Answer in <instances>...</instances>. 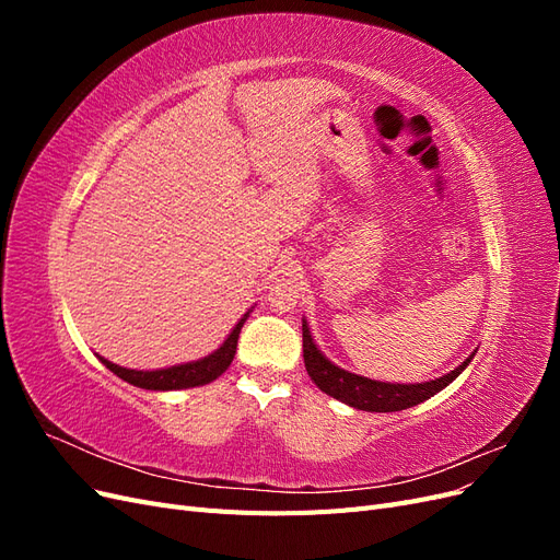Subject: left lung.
Here are the masks:
<instances>
[{"label":"left lung","instance_id":"obj_1","mask_svg":"<svg viewBox=\"0 0 560 560\" xmlns=\"http://www.w3.org/2000/svg\"><path fill=\"white\" fill-rule=\"evenodd\" d=\"M303 362H306V371L311 381L322 389V393L343 401L352 409L371 411V413H389V411H404L411 406L434 397L442 393L446 385H451L463 371L469 366L471 358L477 354L474 350L465 362L457 364L448 374L439 376L434 381L425 383H387V381H374L360 374H352L348 369H341L334 364L325 352H322L311 334L308 319L303 317Z\"/></svg>","mask_w":560,"mask_h":560}]
</instances>
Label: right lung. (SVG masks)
<instances>
[{
    "instance_id": "add662e5",
    "label": "right lung",
    "mask_w": 560,
    "mask_h": 560,
    "mask_svg": "<svg viewBox=\"0 0 560 560\" xmlns=\"http://www.w3.org/2000/svg\"><path fill=\"white\" fill-rule=\"evenodd\" d=\"M254 308V306H252ZM252 308H247V313L235 322V327L231 329V334L224 338V343L219 346L217 350H212L210 354L194 362H184V364H175V366H165V369H126L118 366L105 358L97 360L103 362L112 374H116L118 378H124L126 383L142 387V389H156V393H171V389H186V387H198V385H208L212 381H217L224 371L231 366L233 358H235V348H238V336L241 329L247 322Z\"/></svg>"
}]
</instances>
